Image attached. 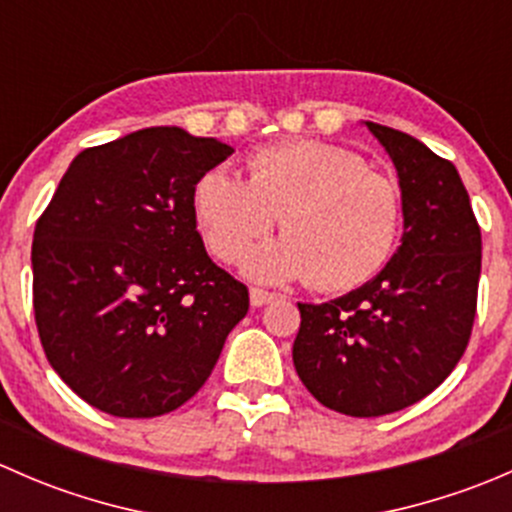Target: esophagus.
I'll return each instance as SVG.
<instances>
[{
	"label": "esophagus",
	"mask_w": 512,
	"mask_h": 512,
	"mask_svg": "<svg viewBox=\"0 0 512 512\" xmlns=\"http://www.w3.org/2000/svg\"><path fill=\"white\" fill-rule=\"evenodd\" d=\"M275 299H277L275 292H267V289H260V287L250 289V304H252V307H265V304L275 302Z\"/></svg>",
	"instance_id": "obj_1"
}]
</instances>
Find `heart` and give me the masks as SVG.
Segmentation results:
<instances>
[{
  "label": "heart",
  "mask_w": 512,
  "mask_h": 512,
  "mask_svg": "<svg viewBox=\"0 0 512 512\" xmlns=\"http://www.w3.org/2000/svg\"><path fill=\"white\" fill-rule=\"evenodd\" d=\"M193 210L208 250L235 262L270 235L245 270L257 280L307 277L322 292H349L379 275L401 227L399 188L356 153L322 141H285L247 158V180L213 168L195 183Z\"/></svg>",
  "instance_id": "heart-1"
}]
</instances>
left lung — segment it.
Returning <instances> with one entry per match:
<instances>
[{
	"mask_svg": "<svg viewBox=\"0 0 512 512\" xmlns=\"http://www.w3.org/2000/svg\"><path fill=\"white\" fill-rule=\"evenodd\" d=\"M396 165L404 237L364 287L297 304L292 359L327 409L371 418L416 404L456 369L473 332L480 227L451 160L396 128L366 121Z\"/></svg>",
	"mask_w": 512,
	"mask_h": 512,
	"instance_id": "8db88e82",
	"label": "left lung"
}]
</instances>
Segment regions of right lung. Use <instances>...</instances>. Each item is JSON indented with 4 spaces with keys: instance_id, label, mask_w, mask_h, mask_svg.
Wrapping results in <instances>:
<instances>
[{
    "instance_id": "right-lung-1",
    "label": "right lung",
    "mask_w": 512,
    "mask_h": 512,
    "mask_svg": "<svg viewBox=\"0 0 512 512\" xmlns=\"http://www.w3.org/2000/svg\"><path fill=\"white\" fill-rule=\"evenodd\" d=\"M215 138L143 128L81 151L36 220L34 319L56 374L121 418L198 394L250 309L208 257L193 210L200 175L230 156Z\"/></svg>"
}]
</instances>
